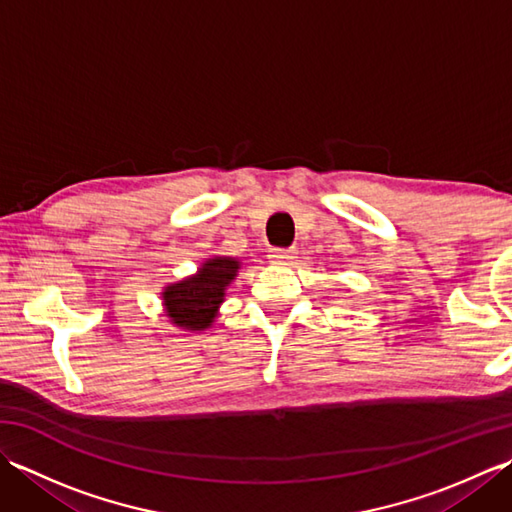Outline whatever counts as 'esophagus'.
Returning a JSON list of instances; mask_svg holds the SVG:
<instances>
[{
  "instance_id": "esophagus-1",
  "label": "esophagus",
  "mask_w": 512,
  "mask_h": 512,
  "mask_svg": "<svg viewBox=\"0 0 512 512\" xmlns=\"http://www.w3.org/2000/svg\"><path fill=\"white\" fill-rule=\"evenodd\" d=\"M297 257V250H281V248H275L273 253H270V259L277 264H290L292 259Z\"/></svg>"
}]
</instances>
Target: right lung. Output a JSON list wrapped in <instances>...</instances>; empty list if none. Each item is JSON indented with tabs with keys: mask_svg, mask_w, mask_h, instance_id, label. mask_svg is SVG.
<instances>
[{
	"mask_svg": "<svg viewBox=\"0 0 512 512\" xmlns=\"http://www.w3.org/2000/svg\"><path fill=\"white\" fill-rule=\"evenodd\" d=\"M242 268L235 257H211L198 268V273L169 284L162 290V306L173 325L189 332L211 328L220 310L226 288Z\"/></svg>",
	"mask_w": 512,
	"mask_h": 512,
	"instance_id": "right-lung-1",
	"label": "right lung"
}]
</instances>
